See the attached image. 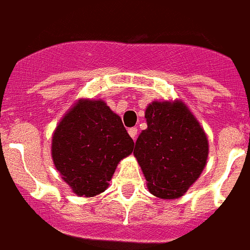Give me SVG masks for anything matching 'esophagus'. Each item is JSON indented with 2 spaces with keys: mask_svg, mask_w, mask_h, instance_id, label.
I'll list each match as a JSON object with an SVG mask.
<instances>
[{
  "mask_svg": "<svg viewBox=\"0 0 250 250\" xmlns=\"http://www.w3.org/2000/svg\"><path fill=\"white\" fill-rule=\"evenodd\" d=\"M127 133H129V135H130V137L133 138V141H135V139H137V134H138V129H137V127H130V129L127 130Z\"/></svg>",
  "mask_w": 250,
  "mask_h": 250,
  "instance_id": "esophagus-1",
  "label": "esophagus"
}]
</instances>
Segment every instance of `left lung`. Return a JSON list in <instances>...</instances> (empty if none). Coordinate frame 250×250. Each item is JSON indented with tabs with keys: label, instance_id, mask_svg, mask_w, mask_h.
Masks as SVG:
<instances>
[{
	"label": "left lung",
	"instance_id": "obj_1",
	"mask_svg": "<svg viewBox=\"0 0 250 250\" xmlns=\"http://www.w3.org/2000/svg\"><path fill=\"white\" fill-rule=\"evenodd\" d=\"M147 129L142 130L134 156L153 196L174 200L199 179L209 155L204 129L178 101H153L146 108Z\"/></svg>",
	"mask_w": 250,
	"mask_h": 250
}]
</instances>
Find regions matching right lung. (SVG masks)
Returning <instances> with one entry per match:
<instances>
[{"label":"right lung","instance_id":"add662e5","mask_svg":"<svg viewBox=\"0 0 250 250\" xmlns=\"http://www.w3.org/2000/svg\"><path fill=\"white\" fill-rule=\"evenodd\" d=\"M133 148L121 117L102 99L76 101L51 138L54 167L72 192L83 197L104 192L119 163Z\"/></svg>","mask_w":250,"mask_h":250}]
</instances>
